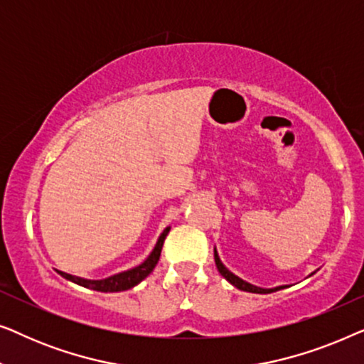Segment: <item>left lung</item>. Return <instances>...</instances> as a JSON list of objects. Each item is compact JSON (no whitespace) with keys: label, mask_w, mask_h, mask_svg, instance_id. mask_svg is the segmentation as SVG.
I'll return each instance as SVG.
<instances>
[{"label":"left lung","mask_w":364,"mask_h":364,"mask_svg":"<svg viewBox=\"0 0 364 364\" xmlns=\"http://www.w3.org/2000/svg\"><path fill=\"white\" fill-rule=\"evenodd\" d=\"M213 258H215V265H217V270L220 272V275L225 278L228 283H232L233 287L238 288V290L242 291H248V293H273V291H278V290H283V288H287L288 285H280V287H273V288H262V287H257L253 285V283H248L245 280H242L240 277H237L235 273H232L228 268L223 265L220 257H218V252L217 248H213ZM316 272V270H315ZM313 272V273H315ZM311 273V275H313Z\"/></svg>","instance_id":"left-lung-1"}]
</instances>
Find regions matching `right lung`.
I'll list each match as a JSON object with an SVG mask.
<instances>
[{"mask_svg":"<svg viewBox=\"0 0 364 364\" xmlns=\"http://www.w3.org/2000/svg\"><path fill=\"white\" fill-rule=\"evenodd\" d=\"M168 232H171V227L164 228V232L161 233V237L157 238V243H156V247H154V250L151 252V255H149L146 260L141 263V265L129 268V270H124L121 273H116V275L102 278V280H89V278L76 277V275H71V273H66V272L58 270V273L63 278H66V280L76 283V285H81L84 288H89V290L104 291V293L126 291V290H129V288H134L136 285H139L144 278L151 275V272L157 265L159 257H161L164 240H166Z\"/></svg>","mask_w":364,"mask_h":364,"instance_id":"right-lung-1","label":"right lung"}]
</instances>
